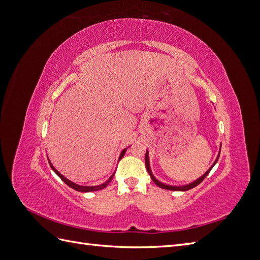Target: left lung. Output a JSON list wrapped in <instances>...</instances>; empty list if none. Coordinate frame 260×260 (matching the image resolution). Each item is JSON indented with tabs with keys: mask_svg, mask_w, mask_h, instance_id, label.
Instances as JSON below:
<instances>
[{
	"mask_svg": "<svg viewBox=\"0 0 260 260\" xmlns=\"http://www.w3.org/2000/svg\"><path fill=\"white\" fill-rule=\"evenodd\" d=\"M220 147H221V145H220ZM218 158H219V154H218V156H217V158H216V160H215V162L213 164V166L209 168V170L205 173L202 177H199L198 179H196L195 182H192V183H190V184H187V185H184V186H172V185H166V184H164V183H161V182H159L158 179H156L155 178V176L153 175V173H152V170H150V166H149V156H148V152L146 150V154H145V165H146V170H147V172H148V174H149V176H150V178L153 179V182L157 185L158 187H160V188H164V189H168V190H178V191H185V190H189V189H191V188H194V187H196L197 185H199L201 184L203 180L205 179V177L207 176V175L209 174V172L212 171V168L214 167V165L216 164L217 162V160H218Z\"/></svg>",
	"mask_w": 260,
	"mask_h": 260,
	"instance_id": "obj_1",
	"label": "left lung"
}]
</instances>
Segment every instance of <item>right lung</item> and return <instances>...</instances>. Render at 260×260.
<instances>
[{"label": "right lung", "instance_id": "right-lung-1", "mask_svg": "<svg viewBox=\"0 0 260 260\" xmlns=\"http://www.w3.org/2000/svg\"><path fill=\"white\" fill-rule=\"evenodd\" d=\"M126 149L127 148H125V149H123L122 150V153H120V155H119V158H118V160L119 159H122V157L124 156V154H125V152H126ZM48 162H50V166H51V168L52 170L54 171V173H55L57 176L61 178L63 182L68 185V186H70L71 188H73V189H75V190H77V191H82V192H88V191H95V190H101V189H103V188H105V187L111 183V180L113 179V177H114V173L112 176L108 178L105 183H103V184H101V185H98V186H82V185H77V184H75V183H73V182H71L70 179H68L66 178L65 176H63V175L59 173L58 171H56V168L54 167L53 165H52V162L50 161V159H48Z\"/></svg>", "mask_w": 260, "mask_h": 260}]
</instances>
